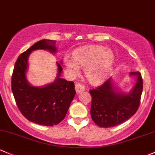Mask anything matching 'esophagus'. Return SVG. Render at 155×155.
<instances>
[{
    "mask_svg": "<svg viewBox=\"0 0 155 155\" xmlns=\"http://www.w3.org/2000/svg\"><path fill=\"white\" fill-rule=\"evenodd\" d=\"M75 88H76V91L77 94H81V93L84 92V91H85V88H84V86L80 84H76Z\"/></svg>",
    "mask_w": 155,
    "mask_h": 155,
    "instance_id": "34e87169",
    "label": "esophagus"
}]
</instances>
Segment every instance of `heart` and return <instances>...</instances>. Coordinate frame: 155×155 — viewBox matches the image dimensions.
<instances>
[{"mask_svg": "<svg viewBox=\"0 0 155 155\" xmlns=\"http://www.w3.org/2000/svg\"><path fill=\"white\" fill-rule=\"evenodd\" d=\"M114 62V54L105 47L99 45L85 46L76 50L73 59L65 56L64 63L73 76L80 73L79 68L84 69V75L93 84H99L108 77Z\"/></svg>", "mask_w": 155, "mask_h": 155, "instance_id": "heart-1", "label": "heart"}]
</instances>
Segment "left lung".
Here are the masks:
<instances>
[{
  "label": "left lung",
  "instance_id": "obj_1",
  "mask_svg": "<svg viewBox=\"0 0 155 155\" xmlns=\"http://www.w3.org/2000/svg\"><path fill=\"white\" fill-rule=\"evenodd\" d=\"M129 76L134 77L136 81L128 92L120 90L111 77L100 87L90 91L91 116L98 126H116L128 120L137 110L143 91L142 76L139 71L130 72Z\"/></svg>",
  "mask_w": 155,
  "mask_h": 155
}]
</instances>
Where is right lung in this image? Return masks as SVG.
<instances>
[{"label":"right lung","mask_w":155,"mask_h":155,"mask_svg":"<svg viewBox=\"0 0 155 155\" xmlns=\"http://www.w3.org/2000/svg\"><path fill=\"white\" fill-rule=\"evenodd\" d=\"M56 41L43 39L34 44L18 58L12 76V91L16 104L24 117L38 125L53 126L65 117L76 95L74 82L61 79L62 61L56 62L57 75L53 82L32 85L27 79L28 58L32 51L48 50L55 54Z\"/></svg>","instance_id":"right-lung-1"}]
</instances>
